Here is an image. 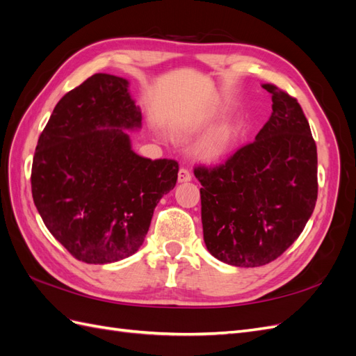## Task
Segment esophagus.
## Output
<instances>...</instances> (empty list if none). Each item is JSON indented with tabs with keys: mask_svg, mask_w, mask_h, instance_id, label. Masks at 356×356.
Here are the masks:
<instances>
[{
	"mask_svg": "<svg viewBox=\"0 0 356 356\" xmlns=\"http://www.w3.org/2000/svg\"><path fill=\"white\" fill-rule=\"evenodd\" d=\"M178 181L179 182H187L191 181V172L187 168H181L178 170Z\"/></svg>",
	"mask_w": 356,
	"mask_h": 356,
	"instance_id": "esophagus-1",
	"label": "esophagus"
}]
</instances>
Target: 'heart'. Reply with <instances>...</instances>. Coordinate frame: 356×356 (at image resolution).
Instances as JSON below:
<instances>
[{"label": "heart", "instance_id": "obj_1", "mask_svg": "<svg viewBox=\"0 0 356 356\" xmlns=\"http://www.w3.org/2000/svg\"><path fill=\"white\" fill-rule=\"evenodd\" d=\"M191 129H193V124H182V126H178L177 131L179 134H184V132L191 131ZM225 145H227V143H225V136L215 138L213 141H211L207 147L203 148V154H204V157L211 159V160L220 159L225 152Z\"/></svg>", "mask_w": 356, "mask_h": 356}]
</instances>
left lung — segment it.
Wrapping results in <instances>:
<instances>
[{"label": "left lung", "mask_w": 356, "mask_h": 356, "mask_svg": "<svg viewBox=\"0 0 356 356\" xmlns=\"http://www.w3.org/2000/svg\"><path fill=\"white\" fill-rule=\"evenodd\" d=\"M272 115L255 141L215 166H196L208 251L236 267L281 257L303 232L318 197V154L296 98L263 84Z\"/></svg>", "instance_id": "left-lung-1"}]
</instances>
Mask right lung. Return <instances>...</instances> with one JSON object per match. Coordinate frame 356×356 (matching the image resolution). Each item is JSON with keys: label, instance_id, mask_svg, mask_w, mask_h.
<instances>
[{"label": "right lung", "instance_id": "1", "mask_svg": "<svg viewBox=\"0 0 356 356\" xmlns=\"http://www.w3.org/2000/svg\"><path fill=\"white\" fill-rule=\"evenodd\" d=\"M129 81L95 74L58 102L38 138L32 197L46 227L77 260L120 261L144 243L178 161L138 156L124 129L143 115Z\"/></svg>", "mask_w": 356, "mask_h": 356}]
</instances>
